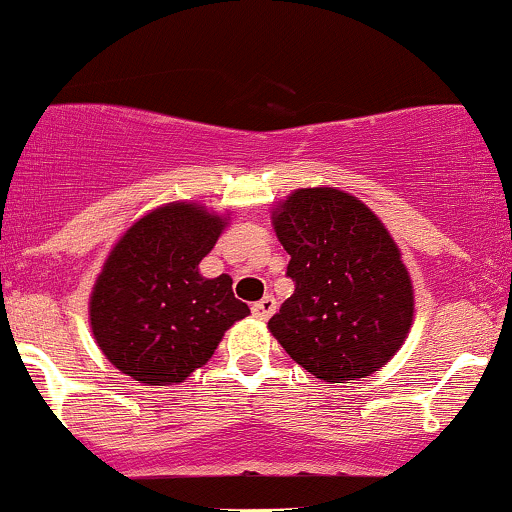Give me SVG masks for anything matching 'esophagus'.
Returning <instances> with one entry per match:
<instances>
[{
  "label": "esophagus",
  "mask_w": 512,
  "mask_h": 512,
  "mask_svg": "<svg viewBox=\"0 0 512 512\" xmlns=\"http://www.w3.org/2000/svg\"><path fill=\"white\" fill-rule=\"evenodd\" d=\"M275 307H278V304H275L273 297L266 295V297H263V300L254 302L251 312H254V317H258V319H268L275 312Z\"/></svg>",
  "instance_id": "obj_1"
}]
</instances>
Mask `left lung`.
Listing matches in <instances>:
<instances>
[{
	"instance_id": "8db88e82",
	"label": "left lung",
	"mask_w": 512,
	"mask_h": 512,
	"mask_svg": "<svg viewBox=\"0 0 512 512\" xmlns=\"http://www.w3.org/2000/svg\"><path fill=\"white\" fill-rule=\"evenodd\" d=\"M273 227L295 292L268 329L287 355L331 384L387 365L411 329L413 287L375 212L336 188H302Z\"/></svg>"
}]
</instances>
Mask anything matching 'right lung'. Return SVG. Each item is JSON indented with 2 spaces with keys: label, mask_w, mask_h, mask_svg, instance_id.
I'll use <instances>...</instances> for the list:
<instances>
[{
  "label": "right lung",
  "mask_w": 512,
  "mask_h": 512,
  "mask_svg": "<svg viewBox=\"0 0 512 512\" xmlns=\"http://www.w3.org/2000/svg\"><path fill=\"white\" fill-rule=\"evenodd\" d=\"M225 220L188 203H171L137 220L91 295V329L103 355L142 384L183 382L203 367L249 307L232 278H203Z\"/></svg>",
  "instance_id": "1"
}]
</instances>
